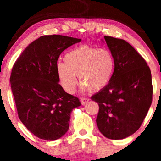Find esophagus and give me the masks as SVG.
Here are the masks:
<instances>
[{"instance_id": "esophagus-1", "label": "esophagus", "mask_w": 161, "mask_h": 161, "mask_svg": "<svg viewBox=\"0 0 161 161\" xmlns=\"http://www.w3.org/2000/svg\"><path fill=\"white\" fill-rule=\"evenodd\" d=\"M88 101H89V99L85 98V97H83V98H81V104H82V105H85L86 104V103L88 102Z\"/></svg>"}]
</instances>
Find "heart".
<instances>
[{
	"instance_id": "1",
	"label": "heart",
	"mask_w": 161,
	"mask_h": 161,
	"mask_svg": "<svg viewBox=\"0 0 161 161\" xmlns=\"http://www.w3.org/2000/svg\"><path fill=\"white\" fill-rule=\"evenodd\" d=\"M64 60L57 65V73L63 88L70 94L75 90L76 76L82 83V92L103 89L111 80L115 68L114 55L105 48L77 47L66 53Z\"/></svg>"
}]
</instances>
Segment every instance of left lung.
Returning a JSON list of instances; mask_svg holds the SVG:
<instances>
[{"label": "left lung", "mask_w": 161, "mask_h": 161, "mask_svg": "<svg viewBox=\"0 0 161 161\" xmlns=\"http://www.w3.org/2000/svg\"><path fill=\"white\" fill-rule=\"evenodd\" d=\"M104 39L114 55L115 68L108 86L92 100L99 105L96 122L101 133L110 139H123L140 128L150 108L151 73L143 57L128 42L110 36Z\"/></svg>", "instance_id": "left-lung-1"}]
</instances>
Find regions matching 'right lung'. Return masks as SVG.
Returning a JSON list of instances; mask_svg holds the SVG:
<instances>
[{
    "label": "right lung",
    "mask_w": 161,
    "mask_h": 161,
    "mask_svg": "<svg viewBox=\"0 0 161 161\" xmlns=\"http://www.w3.org/2000/svg\"><path fill=\"white\" fill-rule=\"evenodd\" d=\"M80 42L59 35L42 36L28 45L13 67L10 82L18 116L41 139L53 141L64 136L72 110L81 105L59 84L57 73L60 53Z\"/></svg>",
    "instance_id": "right-lung-1"
}]
</instances>
